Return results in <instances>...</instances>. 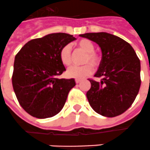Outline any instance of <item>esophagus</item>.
I'll list each match as a JSON object with an SVG mask.
<instances>
[{
  "mask_svg": "<svg viewBox=\"0 0 150 150\" xmlns=\"http://www.w3.org/2000/svg\"><path fill=\"white\" fill-rule=\"evenodd\" d=\"M80 82H81L80 79H75V83H79Z\"/></svg>",
  "mask_w": 150,
  "mask_h": 150,
  "instance_id": "obj_1",
  "label": "esophagus"
}]
</instances>
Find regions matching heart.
<instances>
[{
  "mask_svg": "<svg viewBox=\"0 0 150 150\" xmlns=\"http://www.w3.org/2000/svg\"><path fill=\"white\" fill-rule=\"evenodd\" d=\"M79 49L85 52L81 66H73L67 70L66 75L68 78L83 79L93 72V67H98L100 64V55L95 51V44L87 39H82L75 43ZM59 59L64 66L68 67L72 64L71 49L69 44H66L59 51Z\"/></svg>",
  "mask_w": 150,
  "mask_h": 150,
  "instance_id": "1",
  "label": "heart"
}]
</instances>
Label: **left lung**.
Instances as JSON below:
<instances>
[{
  "label": "left lung",
  "mask_w": 150,
  "mask_h": 150,
  "mask_svg": "<svg viewBox=\"0 0 150 150\" xmlns=\"http://www.w3.org/2000/svg\"><path fill=\"white\" fill-rule=\"evenodd\" d=\"M79 35L98 44L103 55L95 75L102 79H89L91 86L86 98L90 105L105 117L122 115L133 104L140 89V59L131 45L118 36L107 33Z\"/></svg>",
  "instance_id": "8db88e82"
}]
</instances>
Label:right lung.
<instances>
[{"label":"right lung","instance_id":"right-lung-1","mask_svg":"<svg viewBox=\"0 0 150 150\" xmlns=\"http://www.w3.org/2000/svg\"><path fill=\"white\" fill-rule=\"evenodd\" d=\"M76 39L67 33H52L32 40L15 56L12 83L20 105L28 114L47 118L63 109L74 79H57L64 71L59 51Z\"/></svg>","mask_w":150,"mask_h":150}]
</instances>
